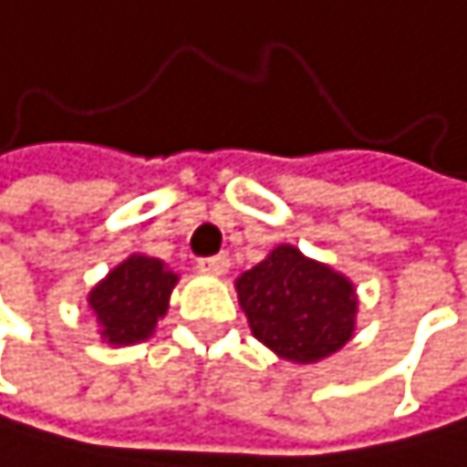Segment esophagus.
Returning <instances> with one entry per match:
<instances>
[{"label": "esophagus", "mask_w": 467, "mask_h": 467, "mask_svg": "<svg viewBox=\"0 0 467 467\" xmlns=\"http://www.w3.org/2000/svg\"><path fill=\"white\" fill-rule=\"evenodd\" d=\"M198 269H201L203 275H215V277H221V275H226V269H229V257H226V254L201 257V261H198Z\"/></svg>", "instance_id": "1"}]
</instances>
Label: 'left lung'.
<instances>
[{
	"mask_svg": "<svg viewBox=\"0 0 467 467\" xmlns=\"http://www.w3.org/2000/svg\"><path fill=\"white\" fill-rule=\"evenodd\" d=\"M235 289L252 335L284 360L317 363L354 335V284L289 244L244 272Z\"/></svg>",
	"mask_w": 467,
	"mask_h": 467,
	"instance_id": "obj_1",
	"label": "left lung"
}]
</instances>
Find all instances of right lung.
Returning a JSON list of instances; mask_svg holds the SVG:
<instances>
[{
	"label": "right lung",
	"mask_w": 467,
	"mask_h": 467,
	"mask_svg": "<svg viewBox=\"0 0 467 467\" xmlns=\"http://www.w3.org/2000/svg\"><path fill=\"white\" fill-rule=\"evenodd\" d=\"M178 275L164 261L130 254L88 295L90 309L101 326V340L109 346H132L152 337L170 309V295Z\"/></svg>",
	"instance_id": "1"
}]
</instances>
